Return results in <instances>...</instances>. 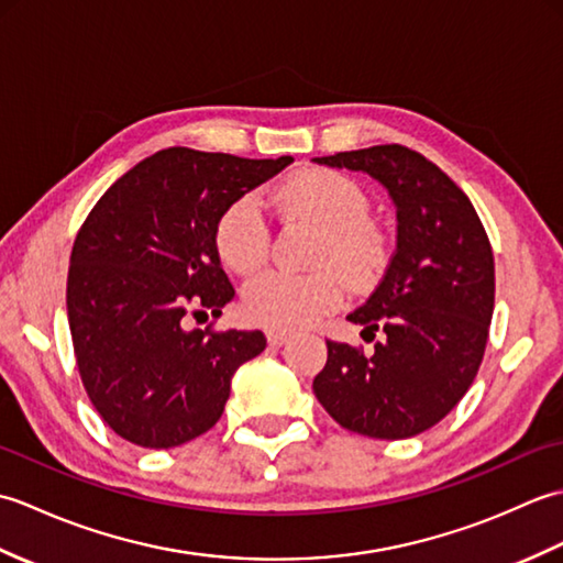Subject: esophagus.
<instances>
[{
  "label": "esophagus",
  "mask_w": 563,
  "mask_h": 563,
  "mask_svg": "<svg viewBox=\"0 0 563 563\" xmlns=\"http://www.w3.org/2000/svg\"><path fill=\"white\" fill-rule=\"evenodd\" d=\"M266 339H268V345H271V349H280V345H285V343L290 341V333H288V331L271 329V331H266Z\"/></svg>",
  "instance_id": "1"
}]
</instances>
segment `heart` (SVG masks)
<instances>
[{
    "label": "heart",
    "instance_id": "1",
    "mask_svg": "<svg viewBox=\"0 0 563 563\" xmlns=\"http://www.w3.org/2000/svg\"><path fill=\"white\" fill-rule=\"evenodd\" d=\"M283 208L317 224L314 273L263 271L242 290V312L251 324L292 331L309 327L343 302V282L365 290L385 266V239L373 224L367 190L351 176L312 169L288 178L278 190ZM214 251L234 273H251L268 256L271 224L256 194H242L214 222Z\"/></svg>",
    "mask_w": 563,
    "mask_h": 563
}]
</instances>
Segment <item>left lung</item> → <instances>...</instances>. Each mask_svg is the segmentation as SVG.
I'll return each instance as SVG.
<instances>
[{
  "instance_id": "left-lung-1",
  "label": "left lung",
  "mask_w": 563,
  "mask_h": 563,
  "mask_svg": "<svg viewBox=\"0 0 563 563\" xmlns=\"http://www.w3.org/2000/svg\"><path fill=\"white\" fill-rule=\"evenodd\" d=\"M312 162L373 176L397 208V251L385 278L349 321L375 353L327 341L314 394L343 428L404 440L442 421L472 387L494 314V251L457 184L401 145L339 152Z\"/></svg>"
}]
</instances>
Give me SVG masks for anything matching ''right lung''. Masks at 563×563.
<instances>
[{"label":"right lung","instance_id":"1","mask_svg":"<svg viewBox=\"0 0 563 563\" xmlns=\"http://www.w3.org/2000/svg\"><path fill=\"white\" fill-rule=\"evenodd\" d=\"M292 157L242 159L169 147L106 190L71 246L67 317L91 404L118 435L169 450L220 421L232 377L266 349L261 331L188 329L234 288L214 251V222L234 198Z\"/></svg>","mask_w":563,"mask_h":563}]
</instances>
